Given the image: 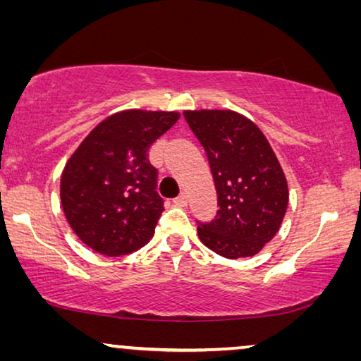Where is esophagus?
Wrapping results in <instances>:
<instances>
[{
  "label": "esophagus",
  "mask_w": 361,
  "mask_h": 361,
  "mask_svg": "<svg viewBox=\"0 0 361 361\" xmlns=\"http://www.w3.org/2000/svg\"><path fill=\"white\" fill-rule=\"evenodd\" d=\"M174 205L177 207H185L187 205V195L185 194H180L177 199H174Z\"/></svg>",
  "instance_id": "esophagus-1"
}]
</instances>
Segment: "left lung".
<instances>
[{"label": "left lung", "mask_w": 361, "mask_h": 361, "mask_svg": "<svg viewBox=\"0 0 361 361\" xmlns=\"http://www.w3.org/2000/svg\"><path fill=\"white\" fill-rule=\"evenodd\" d=\"M184 116L204 146L219 200L215 219L199 221L200 241L228 259L255 256L278 233L289 202L273 147L236 111L187 110Z\"/></svg>", "instance_id": "left-lung-1"}]
</instances>
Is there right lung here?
Instances as JSON below:
<instances>
[{
  "mask_svg": "<svg viewBox=\"0 0 361 361\" xmlns=\"http://www.w3.org/2000/svg\"><path fill=\"white\" fill-rule=\"evenodd\" d=\"M176 111L125 110L93 128L63 167L61 202L75 235L97 253L123 256L154 235L164 200L147 151Z\"/></svg>",
  "mask_w": 361,
  "mask_h": 361,
  "instance_id": "obj_1",
  "label": "right lung"
}]
</instances>
